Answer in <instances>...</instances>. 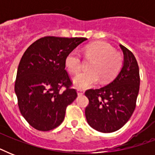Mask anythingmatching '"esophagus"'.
<instances>
[{"instance_id":"obj_1","label":"esophagus","mask_w":155,"mask_h":155,"mask_svg":"<svg viewBox=\"0 0 155 155\" xmlns=\"http://www.w3.org/2000/svg\"><path fill=\"white\" fill-rule=\"evenodd\" d=\"M84 93V91L82 89H77V94L78 95H83Z\"/></svg>"}]
</instances>
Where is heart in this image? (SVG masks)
I'll list each match as a JSON object with an SVG mask.
<instances>
[{
    "instance_id": "heart-1",
    "label": "heart",
    "mask_w": 155,
    "mask_h": 155,
    "mask_svg": "<svg viewBox=\"0 0 155 155\" xmlns=\"http://www.w3.org/2000/svg\"><path fill=\"white\" fill-rule=\"evenodd\" d=\"M84 53L94 58L89 69L81 71L73 77V84L77 88H86L98 82L99 77L102 81H107L115 76L122 66V58L107 42H97L87 45ZM65 66L71 72H76L81 67V56L78 51L74 50L66 56Z\"/></svg>"
}]
</instances>
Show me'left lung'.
Listing matches in <instances>:
<instances>
[{"label":"left lung","mask_w":155,"mask_h":155,"mask_svg":"<svg viewBox=\"0 0 155 155\" xmlns=\"http://www.w3.org/2000/svg\"><path fill=\"white\" fill-rule=\"evenodd\" d=\"M124 63L114 80L99 89H88L85 96L89 104L85 108L88 125L101 133L120 130L130 120L139 92V68L134 55L120 45Z\"/></svg>","instance_id":"1"}]
</instances>
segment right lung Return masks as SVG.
I'll return each mask as SVG.
<instances>
[{"label": "right lung", "mask_w": 155, "mask_h": 155, "mask_svg": "<svg viewBox=\"0 0 155 155\" xmlns=\"http://www.w3.org/2000/svg\"><path fill=\"white\" fill-rule=\"evenodd\" d=\"M86 38L47 36L30 45L21 58L15 81V93L23 117L32 127L49 131L58 127L66 108L77 97L71 88L65 70V58ZM65 87L64 91L61 87Z\"/></svg>", "instance_id": "obj_1"}]
</instances>
